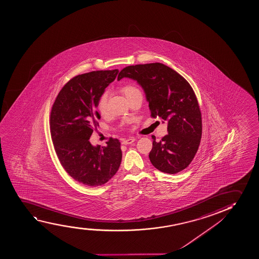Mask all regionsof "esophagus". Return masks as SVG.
<instances>
[{
	"label": "esophagus",
	"instance_id": "1",
	"mask_svg": "<svg viewBox=\"0 0 259 259\" xmlns=\"http://www.w3.org/2000/svg\"><path fill=\"white\" fill-rule=\"evenodd\" d=\"M134 141H135L134 138H129V139H126V140H123V141H122V144H123V145H128V144L133 143Z\"/></svg>",
	"mask_w": 259,
	"mask_h": 259
}]
</instances>
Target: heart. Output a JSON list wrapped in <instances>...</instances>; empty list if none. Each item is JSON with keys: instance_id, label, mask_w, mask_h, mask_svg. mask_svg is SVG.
<instances>
[{"instance_id": "b5f03b06", "label": "heart", "mask_w": 259, "mask_h": 259, "mask_svg": "<svg viewBox=\"0 0 259 259\" xmlns=\"http://www.w3.org/2000/svg\"><path fill=\"white\" fill-rule=\"evenodd\" d=\"M122 91H123V93H124V95H125V97L130 95L132 93H135V92H139L138 88L134 87V85H131V84H128V85H125V87H123ZM107 100H108V93L105 92V93H103L102 94L100 95L99 100H98L97 108L99 110V112L104 113V112H106Z\"/></svg>"}]
</instances>
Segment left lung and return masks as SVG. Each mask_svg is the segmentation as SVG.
I'll use <instances>...</instances> for the list:
<instances>
[{
  "label": "left lung",
  "instance_id": "8db88e82",
  "mask_svg": "<svg viewBox=\"0 0 259 259\" xmlns=\"http://www.w3.org/2000/svg\"><path fill=\"white\" fill-rule=\"evenodd\" d=\"M137 81L149 103L151 116L167 123V135L157 142L153 138L149 159L157 169L176 174L185 169L198 150L201 138V114L189 82L176 70L160 63L124 68L118 80Z\"/></svg>",
  "mask_w": 259,
  "mask_h": 259
}]
</instances>
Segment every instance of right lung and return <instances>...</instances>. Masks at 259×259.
Wrapping results in <instances>:
<instances>
[{
	"mask_svg": "<svg viewBox=\"0 0 259 259\" xmlns=\"http://www.w3.org/2000/svg\"><path fill=\"white\" fill-rule=\"evenodd\" d=\"M118 73L116 69L76 76L62 88L51 109L55 151L65 171L83 185H104L121 163L118 140L111 138L106 147L93 146L89 141L100 118L95 111L98 100Z\"/></svg>",
	"mask_w": 259,
	"mask_h": 259,
	"instance_id": "1",
	"label": "right lung"
}]
</instances>
